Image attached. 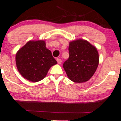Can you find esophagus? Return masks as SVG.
I'll return each instance as SVG.
<instances>
[{"mask_svg":"<svg viewBox=\"0 0 121 121\" xmlns=\"http://www.w3.org/2000/svg\"><path fill=\"white\" fill-rule=\"evenodd\" d=\"M56 61L57 62H58V64H60V63H62V60H61L60 59H59V58H57Z\"/></svg>","mask_w":121,"mask_h":121,"instance_id":"34e87169","label":"esophagus"}]
</instances>
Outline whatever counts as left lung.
Instances as JSON below:
<instances>
[{"label":"left lung","mask_w":121,"mask_h":121,"mask_svg":"<svg viewBox=\"0 0 121 121\" xmlns=\"http://www.w3.org/2000/svg\"><path fill=\"white\" fill-rule=\"evenodd\" d=\"M69 52V59L63 63L68 77L75 83L89 81L99 64L97 48L86 40L79 39L70 43Z\"/></svg>","instance_id":"8db88e82"}]
</instances>
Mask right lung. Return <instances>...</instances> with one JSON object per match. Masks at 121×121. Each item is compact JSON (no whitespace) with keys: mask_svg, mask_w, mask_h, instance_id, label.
Returning <instances> with one entry per match:
<instances>
[{"mask_svg":"<svg viewBox=\"0 0 121 121\" xmlns=\"http://www.w3.org/2000/svg\"><path fill=\"white\" fill-rule=\"evenodd\" d=\"M56 60L46 48L43 40L29 41L16 54V64L20 74L31 82L41 81Z\"/></svg>","mask_w":121,"mask_h":121,"instance_id":"add662e5","label":"right lung"}]
</instances>
